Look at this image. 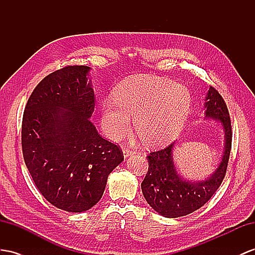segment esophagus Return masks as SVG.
<instances>
[{"label":"esophagus","mask_w":255,"mask_h":255,"mask_svg":"<svg viewBox=\"0 0 255 255\" xmlns=\"http://www.w3.org/2000/svg\"><path fill=\"white\" fill-rule=\"evenodd\" d=\"M123 154H124V157L127 158V157H129V156H131L133 154V152L130 151L129 148H124L123 149Z\"/></svg>","instance_id":"1"}]
</instances>
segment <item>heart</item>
<instances>
[{
	"label": "heart",
	"instance_id": "1",
	"mask_svg": "<svg viewBox=\"0 0 255 255\" xmlns=\"http://www.w3.org/2000/svg\"><path fill=\"white\" fill-rule=\"evenodd\" d=\"M184 85L164 77L139 75L117 88L115 98L101 103V128L111 140L125 136L134 116L135 131L149 146H160L179 134L191 110Z\"/></svg>",
	"mask_w": 255,
	"mask_h": 255
}]
</instances>
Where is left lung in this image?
<instances>
[{"label":"left lung","instance_id":"8db88e82","mask_svg":"<svg viewBox=\"0 0 255 255\" xmlns=\"http://www.w3.org/2000/svg\"><path fill=\"white\" fill-rule=\"evenodd\" d=\"M205 119L221 123L224 151L214 172L205 180L191 181L178 172L173 160L175 142L147 156L148 170L141 183L147 204L165 218H180L201 208L218 191L223 181L232 147L231 117L223 98L212 86L205 99Z\"/></svg>","mask_w":255,"mask_h":255}]
</instances>
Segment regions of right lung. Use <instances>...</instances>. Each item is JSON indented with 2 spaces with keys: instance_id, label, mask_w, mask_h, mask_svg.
Returning a JSON list of instances; mask_svg holds the SVG:
<instances>
[{
  "instance_id": "1",
  "label": "right lung",
  "mask_w": 255,
  "mask_h": 255,
  "mask_svg": "<svg viewBox=\"0 0 255 255\" xmlns=\"http://www.w3.org/2000/svg\"><path fill=\"white\" fill-rule=\"evenodd\" d=\"M90 68L69 65L50 73L30 96L22 119L23 159L37 190L68 212L89 210L109 174L124 160L89 119L95 109Z\"/></svg>"
}]
</instances>
